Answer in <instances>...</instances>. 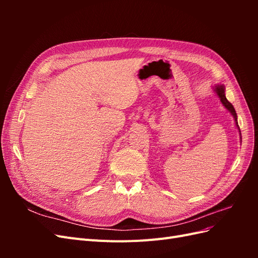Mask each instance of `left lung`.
Listing matches in <instances>:
<instances>
[{"label": "left lung", "instance_id": "1", "mask_svg": "<svg viewBox=\"0 0 258 258\" xmlns=\"http://www.w3.org/2000/svg\"><path fill=\"white\" fill-rule=\"evenodd\" d=\"M214 91L216 92V95L220 97V99H221V102H222V104L227 108V110L230 112V114L233 116V118H235V121H236V126H237V128H238V130H239V132H240V128H239V126H238V120H237V113H236V111H235V107L232 106V104L229 102V101L226 99V96H225V87L223 85H216L215 87H214ZM241 135V134H240Z\"/></svg>", "mask_w": 258, "mask_h": 258}]
</instances>
